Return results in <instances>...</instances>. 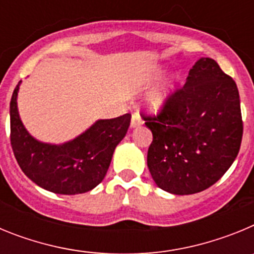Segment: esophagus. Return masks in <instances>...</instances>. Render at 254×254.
<instances>
[{
    "instance_id": "obj_1",
    "label": "esophagus",
    "mask_w": 254,
    "mask_h": 254,
    "mask_svg": "<svg viewBox=\"0 0 254 254\" xmlns=\"http://www.w3.org/2000/svg\"><path fill=\"white\" fill-rule=\"evenodd\" d=\"M143 123L142 118H141L140 113L138 112H134L132 114V120H131V127H137V126H141Z\"/></svg>"
}]
</instances>
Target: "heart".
Segmentation results:
<instances>
[{"mask_svg": "<svg viewBox=\"0 0 254 254\" xmlns=\"http://www.w3.org/2000/svg\"><path fill=\"white\" fill-rule=\"evenodd\" d=\"M168 94H169V89L167 86H161L156 90L152 91L149 95V104L150 107L154 108V109H158L161 105L164 104L165 99L168 98Z\"/></svg>", "mask_w": 254, "mask_h": 254, "instance_id": "heart-1", "label": "heart"}]
</instances>
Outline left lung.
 Returning a JSON list of instances; mask_svg holds the SVG:
<instances>
[{"mask_svg":"<svg viewBox=\"0 0 254 254\" xmlns=\"http://www.w3.org/2000/svg\"><path fill=\"white\" fill-rule=\"evenodd\" d=\"M152 142L147 167L161 190L192 194L215 185L230 168L243 137L235 81L212 58H201L187 81L156 116H145Z\"/></svg>","mask_w":254,"mask_h":254,"instance_id":"obj_1","label":"left lung"}]
</instances>
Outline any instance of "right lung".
<instances>
[{"label":"right lung","instance_id":"obj_1","mask_svg":"<svg viewBox=\"0 0 254 254\" xmlns=\"http://www.w3.org/2000/svg\"><path fill=\"white\" fill-rule=\"evenodd\" d=\"M10 103V141L19 167L35 185L58 194H80L104 179L116 146L127 133L131 114L100 120L75 140L49 145L33 138L20 121L17 91Z\"/></svg>","mask_w":254,"mask_h":254}]
</instances>
